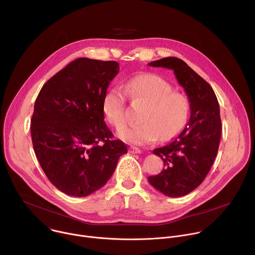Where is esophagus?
<instances>
[{
	"label": "esophagus",
	"instance_id": "34e87169",
	"mask_svg": "<svg viewBox=\"0 0 255 255\" xmlns=\"http://www.w3.org/2000/svg\"><path fill=\"white\" fill-rule=\"evenodd\" d=\"M129 151H130V153H132V154H140V153L142 152V151H141L139 148H137V147H130Z\"/></svg>",
	"mask_w": 255,
	"mask_h": 255
}]
</instances>
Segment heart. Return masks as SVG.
<instances>
[{"instance_id":"heart-1","label":"heart","mask_w":255,"mask_h":255,"mask_svg":"<svg viewBox=\"0 0 255 255\" xmlns=\"http://www.w3.org/2000/svg\"><path fill=\"white\" fill-rule=\"evenodd\" d=\"M121 88H112L106 92L102 101L105 119L116 129L127 123L126 95L134 102L146 104L138 126L127 128L118 136L131 144L144 145L157 141L172 140L185 126L189 115L187 98L174 92L170 84L161 77L146 73L127 80Z\"/></svg>"}]
</instances>
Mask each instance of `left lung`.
<instances>
[{
	"mask_svg": "<svg viewBox=\"0 0 255 255\" xmlns=\"http://www.w3.org/2000/svg\"><path fill=\"white\" fill-rule=\"evenodd\" d=\"M172 70L190 103V119L183 131L153 153L164 162L161 173L149 176V183L169 197H180L198 187L217 155L221 120L219 104L210 85L184 61L167 57L148 64Z\"/></svg>",
	"mask_w": 255,
	"mask_h": 255,
	"instance_id": "1",
	"label": "left lung"
}]
</instances>
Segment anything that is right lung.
I'll return each instance as SVG.
<instances>
[{"label":"right lung","mask_w":255,"mask_h":255,"mask_svg":"<svg viewBox=\"0 0 255 255\" xmlns=\"http://www.w3.org/2000/svg\"><path fill=\"white\" fill-rule=\"evenodd\" d=\"M119 72L115 61L78 58L42 87L31 119L37 159L62 192L85 197L102 188L127 153L104 122L103 97Z\"/></svg>","instance_id":"1"}]
</instances>
